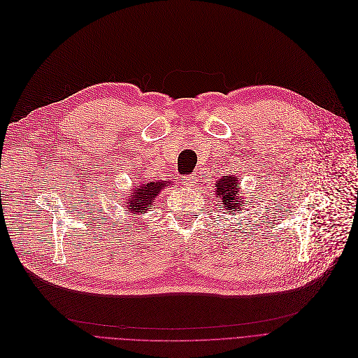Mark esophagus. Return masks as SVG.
I'll return each mask as SVG.
<instances>
[{
    "label": "esophagus",
    "mask_w": 358,
    "mask_h": 358,
    "mask_svg": "<svg viewBox=\"0 0 358 358\" xmlns=\"http://www.w3.org/2000/svg\"><path fill=\"white\" fill-rule=\"evenodd\" d=\"M182 183L186 186V188H194L195 183H196V178L192 176V175H188V176H185L182 179Z\"/></svg>",
    "instance_id": "esophagus-1"
}]
</instances>
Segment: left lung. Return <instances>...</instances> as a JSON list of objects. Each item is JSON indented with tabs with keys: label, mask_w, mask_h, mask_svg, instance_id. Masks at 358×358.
<instances>
[{
	"label": "left lung",
	"mask_w": 358,
	"mask_h": 358,
	"mask_svg": "<svg viewBox=\"0 0 358 358\" xmlns=\"http://www.w3.org/2000/svg\"><path fill=\"white\" fill-rule=\"evenodd\" d=\"M217 186V198L220 199V208H224L229 214H234L237 211L243 210V203L249 202L245 201L241 194L239 188H237V176L229 175L223 176L220 180L215 182Z\"/></svg>",
	"instance_id": "1"
}]
</instances>
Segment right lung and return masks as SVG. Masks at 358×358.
<instances>
[{"mask_svg": "<svg viewBox=\"0 0 358 358\" xmlns=\"http://www.w3.org/2000/svg\"><path fill=\"white\" fill-rule=\"evenodd\" d=\"M169 186L167 180L159 182H144L141 185H135L131 198H127L128 213L132 214H144L147 207L155 202L156 196L162 189Z\"/></svg>", "mask_w": 358, "mask_h": 358, "instance_id": "obj_1", "label": "right lung"}]
</instances>
